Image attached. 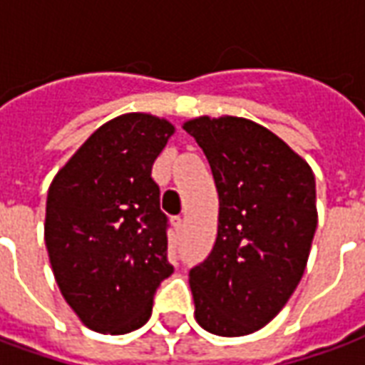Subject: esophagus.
I'll use <instances>...</instances> for the list:
<instances>
[{
    "mask_svg": "<svg viewBox=\"0 0 365 365\" xmlns=\"http://www.w3.org/2000/svg\"><path fill=\"white\" fill-rule=\"evenodd\" d=\"M172 227H174L175 232H180L183 229V219L182 217H172Z\"/></svg>",
    "mask_w": 365,
    "mask_h": 365,
    "instance_id": "1",
    "label": "esophagus"
}]
</instances>
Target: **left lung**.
<instances>
[{"label":"left lung","instance_id":"8db88e82","mask_svg":"<svg viewBox=\"0 0 365 365\" xmlns=\"http://www.w3.org/2000/svg\"><path fill=\"white\" fill-rule=\"evenodd\" d=\"M183 128L219 193L213 250L190 272L195 321L211 334L245 336L282 311L303 277L319 219L314 174L254 120L203 115Z\"/></svg>","mask_w":365,"mask_h":365}]
</instances>
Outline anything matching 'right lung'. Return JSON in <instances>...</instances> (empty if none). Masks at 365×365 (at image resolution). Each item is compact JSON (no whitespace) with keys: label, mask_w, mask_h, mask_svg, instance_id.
Here are the masks:
<instances>
[{"label":"right lung","mask_w":365,"mask_h":365,"mask_svg":"<svg viewBox=\"0 0 365 365\" xmlns=\"http://www.w3.org/2000/svg\"><path fill=\"white\" fill-rule=\"evenodd\" d=\"M174 125L148 113L107 120L54 175L44 242L62 297L88 329L127 334L172 275L152 164Z\"/></svg>","instance_id":"right-lung-1"}]
</instances>
